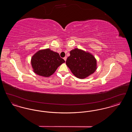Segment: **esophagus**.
<instances>
[{"label":"esophagus","mask_w":132,"mask_h":132,"mask_svg":"<svg viewBox=\"0 0 132 132\" xmlns=\"http://www.w3.org/2000/svg\"><path fill=\"white\" fill-rule=\"evenodd\" d=\"M63 59H64V60H65V61H66V59H67V57H64V58H63Z\"/></svg>","instance_id":"34e87169"}]
</instances>
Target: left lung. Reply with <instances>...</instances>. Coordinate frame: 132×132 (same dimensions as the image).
I'll return each mask as SVG.
<instances>
[{
  "label": "left lung",
  "mask_w": 132,
  "mask_h": 132,
  "mask_svg": "<svg viewBox=\"0 0 132 132\" xmlns=\"http://www.w3.org/2000/svg\"><path fill=\"white\" fill-rule=\"evenodd\" d=\"M70 54L66 64L77 78L85 79L96 71V59L90 52L76 48L71 50Z\"/></svg>",
  "instance_id": "8db88e82"
}]
</instances>
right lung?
<instances>
[{
    "label": "right lung",
    "instance_id": "add662e5",
    "mask_svg": "<svg viewBox=\"0 0 132 132\" xmlns=\"http://www.w3.org/2000/svg\"><path fill=\"white\" fill-rule=\"evenodd\" d=\"M64 62V60L60 57L58 53L50 48L38 50L31 58L34 72L44 77L52 75L58 67Z\"/></svg>",
    "mask_w": 132,
    "mask_h": 132
}]
</instances>
